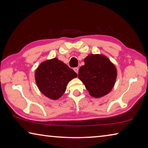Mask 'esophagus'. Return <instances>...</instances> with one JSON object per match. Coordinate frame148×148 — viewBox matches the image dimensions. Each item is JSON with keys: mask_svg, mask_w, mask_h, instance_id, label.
<instances>
[{"mask_svg": "<svg viewBox=\"0 0 148 148\" xmlns=\"http://www.w3.org/2000/svg\"><path fill=\"white\" fill-rule=\"evenodd\" d=\"M78 70H79V69L77 68V67H76V68H74V71L75 72H76L77 74L78 73Z\"/></svg>", "mask_w": 148, "mask_h": 148, "instance_id": "1", "label": "esophagus"}]
</instances>
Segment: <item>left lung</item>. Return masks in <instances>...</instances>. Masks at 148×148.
I'll use <instances>...</instances> for the list:
<instances>
[{
  "label": "left lung",
  "instance_id": "1",
  "mask_svg": "<svg viewBox=\"0 0 148 148\" xmlns=\"http://www.w3.org/2000/svg\"><path fill=\"white\" fill-rule=\"evenodd\" d=\"M80 67L78 77L91 96L100 98L111 91L116 82L117 69L103 55L90 54Z\"/></svg>",
  "mask_w": 148,
  "mask_h": 148
}]
</instances>
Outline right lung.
Returning a JSON list of instances; mask_svg holds the SVG:
<instances>
[{"instance_id":"add662e5","label":"right lung","mask_w":148,"mask_h":148,"mask_svg":"<svg viewBox=\"0 0 148 148\" xmlns=\"http://www.w3.org/2000/svg\"><path fill=\"white\" fill-rule=\"evenodd\" d=\"M77 74L57 58L47 60L35 72V80L40 91L47 98L57 100L66 91L69 82Z\"/></svg>"}]
</instances>
